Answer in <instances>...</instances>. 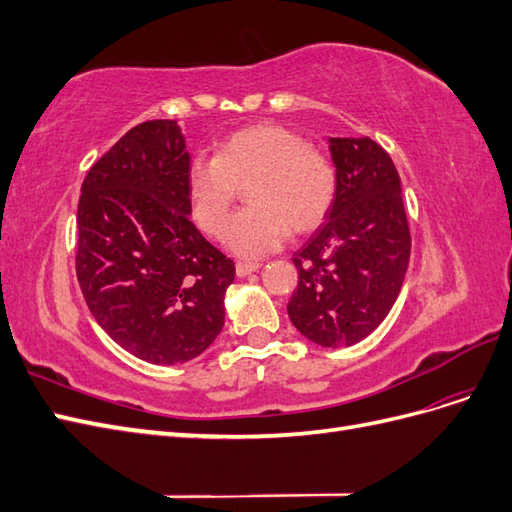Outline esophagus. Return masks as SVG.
<instances>
[{
	"label": "esophagus",
	"mask_w": 512,
	"mask_h": 512,
	"mask_svg": "<svg viewBox=\"0 0 512 512\" xmlns=\"http://www.w3.org/2000/svg\"><path fill=\"white\" fill-rule=\"evenodd\" d=\"M235 269H237V275H239V277H245V275H250V273L258 271L260 265H258V262H237Z\"/></svg>",
	"instance_id": "esophagus-1"
}]
</instances>
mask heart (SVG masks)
<instances>
[{"label": "heart", "mask_w": 512, "mask_h": 512, "mask_svg": "<svg viewBox=\"0 0 512 512\" xmlns=\"http://www.w3.org/2000/svg\"><path fill=\"white\" fill-rule=\"evenodd\" d=\"M247 182L251 209L224 231V245L243 258L277 250L288 230L312 232L337 196V168L327 153L275 123H256L226 136L213 158L190 162L185 190L198 228L218 237L238 188Z\"/></svg>", "instance_id": "heart-1"}]
</instances>
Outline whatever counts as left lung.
Here are the masks:
<instances>
[{
    "label": "left lung",
    "mask_w": 512,
    "mask_h": 512,
    "mask_svg": "<svg viewBox=\"0 0 512 512\" xmlns=\"http://www.w3.org/2000/svg\"><path fill=\"white\" fill-rule=\"evenodd\" d=\"M337 196L292 262L299 286L288 316L324 348L361 342L391 312L410 262L397 168L376 141L329 138Z\"/></svg>",
    "instance_id": "left-lung-1"
}]
</instances>
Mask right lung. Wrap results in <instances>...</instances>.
I'll list each match as a JSON object with an SVG mask.
<instances>
[{"mask_svg": "<svg viewBox=\"0 0 512 512\" xmlns=\"http://www.w3.org/2000/svg\"><path fill=\"white\" fill-rule=\"evenodd\" d=\"M190 153L173 119L138 123L89 168L76 277L96 322L153 365L188 363L224 327L235 262L190 222Z\"/></svg>", "mask_w": 512, "mask_h": 512, "instance_id": "add662e5", "label": "right lung"}]
</instances>
